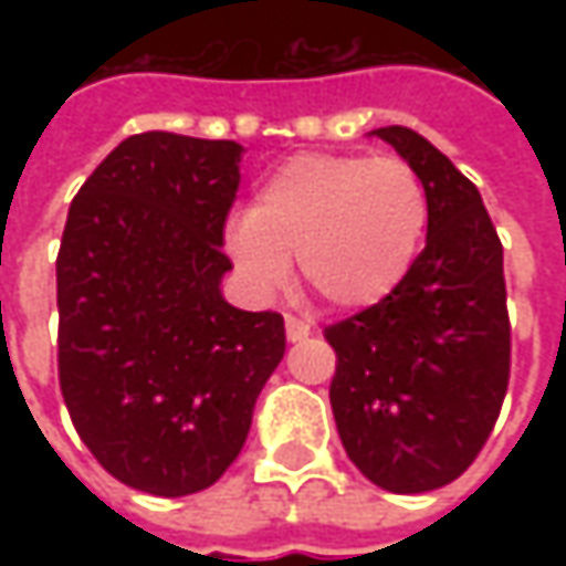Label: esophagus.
<instances>
[{"mask_svg":"<svg viewBox=\"0 0 566 566\" xmlns=\"http://www.w3.org/2000/svg\"><path fill=\"white\" fill-rule=\"evenodd\" d=\"M286 337L290 343H302V339L312 337V324H305V321H298V317L286 315Z\"/></svg>","mask_w":566,"mask_h":566,"instance_id":"obj_1","label":"esophagus"}]
</instances>
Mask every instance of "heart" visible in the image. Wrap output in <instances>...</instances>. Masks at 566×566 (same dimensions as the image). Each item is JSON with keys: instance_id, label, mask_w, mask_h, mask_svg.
Returning a JSON list of instances; mask_svg holds the SVG:
<instances>
[{"instance_id": "b5f03b06", "label": "heart", "mask_w": 566, "mask_h": 566, "mask_svg": "<svg viewBox=\"0 0 566 566\" xmlns=\"http://www.w3.org/2000/svg\"><path fill=\"white\" fill-rule=\"evenodd\" d=\"M428 229V188L400 157L295 154L227 229V251L254 293L302 280L334 308H371L406 280Z\"/></svg>"}]
</instances>
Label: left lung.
<instances>
[{
  "label": "left lung",
  "instance_id": "8db88e82",
  "mask_svg": "<svg viewBox=\"0 0 566 566\" xmlns=\"http://www.w3.org/2000/svg\"><path fill=\"white\" fill-rule=\"evenodd\" d=\"M428 188V235L378 305L324 331L346 457L394 494L450 485L479 457L511 378L504 249L479 188L419 132L375 128Z\"/></svg>",
  "mask_w": 566,
  "mask_h": 566
}]
</instances>
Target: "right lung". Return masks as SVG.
<instances>
[{"mask_svg":"<svg viewBox=\"0 0 566 566\" xmlns=\"http://www.w3.org/2000/svg\"><path fill=\"white\" fill-rule=\"evenodd\" d=\"M239 164L235 142L125 138L75 195L55 258L69 416L99 467L157 497L227 472L286 353L283 317L220 290Z\"/></svg>","mask_w":566,"mask_h":566,"instance_id":"1","label":"right lung"}]
</instances>
